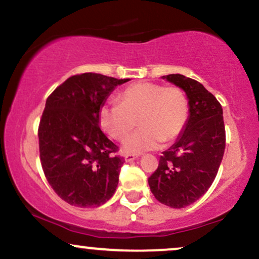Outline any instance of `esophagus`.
<instances>
[{
	"label": "esophagus",
	"mask_w": 259,
	"mask_h": 259,
	"mask_svg": "<svg viewBox=\"0 0 259 259\" xmlns=\"http://www.w3.org/2000/svg\"><path fill=\"white\" fill-rule=\"evenodd\" d=\"M139 156H136V154H132V153H125L124 154V159L126 160V162H133V160H135L138 158Z\"/></svg>",
	"instance_id": "esophagus-1"
}]
</instances>
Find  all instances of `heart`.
<instances>
[{
    "label": "heart",
    "instance_id": "b5f03b06",
    "mask_svg": "<svg viewBox=\"0 0 259 259\" xmlns=\"http://www.w3.org/2000/svg\"><path fill=\"white\" fill-rule=\"evenodd\" d=\"M118 103H105L99 121L109 138L123 141L139 124L141 129L124 142L123 152L141 153L159 147L180 136L189 119L190 106L185 92L175 86L156 82L133 84L118 96Z\"/></svg>",
    "mask_w": 259,
    "mask_h": 259
}]
</instances>
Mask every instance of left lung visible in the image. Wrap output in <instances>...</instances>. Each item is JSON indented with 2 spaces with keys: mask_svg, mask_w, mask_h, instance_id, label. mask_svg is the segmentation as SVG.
Masks as SVG:
<instances>
[{
  "mask_svg": "<svg viewBox=\"0 0 259 259\" xmlns=\"http://www.w3.org/2000/svg\"><path fill=\"white\" fill-rule=\"evenodd\" d=\"M186 94L190 113L185 129L163 152L148 185L160 203L171 208L190 206L206 194L215 179L225 150L223 108L196 80L169 74L162 76Z\"/></svg>",
  "mask_w": 259,
  "mask_h": 259,
  "instance_id": "8db88e82",
  "label": "left lung"
}]
</instances>
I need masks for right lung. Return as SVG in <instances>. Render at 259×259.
<instances>
[{"mask_svg":"<svg viewBox=\"0 0 259 259\" xmlns=\"http://www.w3.org/2000/svg\"><path fill=\"white\" fill-rule=\"evenodd\" d=\"M129 79L73 75L46 100L38 125L40 159L55 192L72 206L92 208L114 195L124 160L100 127L99 112Z\"/></svg>","mask_w":259,"mask_h":259,"instance_id":"1","label":"right lung"}]
</instances>
